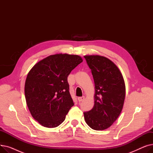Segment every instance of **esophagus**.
<instances>
[{"label": "esophagus", "mask_w": 153, "mask_h": 153, "mask_svg": "<svg viewBox=\"0 0 153 153\" xmlns=\"http://www.w3.org/2000/svg\"><path fill=\"white\" fill-rule=\"evenodd\" d=\"M84 96H82V97H78V101L80 102H82L84 99Z\"/></svg>", "instance_id": "obj_1"}]
</instances>
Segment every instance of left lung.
Segmentation results:
<instances>
[{
    "instance_id": "left-lung-1",
    "label": "left lung",
    "mask_w": 153,
    "mask_h": 153,
    "mask_svg": "<svg viewBox=\"0 0 153 153\" xmlns=\"http://www.w3.org/2000/svg\"><path fill=\"white\" fill-rule=\"evenodd\" d=\"M95 84L94 105L84 112L86 123L95 130L109 128L119 117L125 98V84L118 67L99 55H85Z\"/></svg>"
}]
</instances>
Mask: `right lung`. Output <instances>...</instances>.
I'll use <instances>...</instances> for the list:
<instances>
[{
	"mask_svg": "<svg viewBox=\"0 0 153 153\" xmlns=\"http://www.w3.org/2000/svg\"><path fill=\"white\" fill-rule=\"evenodd\" d=\"M78 55L56 54L31 68L25 84L27 105L33 118L46 128L61 124L74 105L68 77L82 62Z\"/></svg>",
	"mask_w": 153,
	"mask_h": 153,
	"instance_id": "right-lung-1",
	"label": "right lung"
}]
</instances>
